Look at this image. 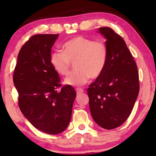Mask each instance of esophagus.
Masks as SVG:
<instances>
[{
  "instance_id": "obj_1",
  "label": "esophagus",
  "mask_w": 156,
  "mask_h": 156,
  "mask_svg": "<svg viewBox=\"0 0 156 156\" xmlns=\"http://www.w3.org/2000/svg\"><path fill=\"white\" fill-rule=\"evenodd\" d=\"M76 94H80L84 92V89H81V88H76Z\"/></svg>"
}]
</instances>
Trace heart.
Wrapping results in <instances>:
<instances>
[{
    "mask_svg": "<svg viewBox=\"0 0 156 156\" xmlns=\"http://www.w3.org/2000/svg\"><path fill=\"white\" fill-rule=\"evenodd\" d=\"M107 57V47L104 42L77 36L65 42L62 51L51 54L50 64L57 73L65 76L69 73L71 62H74L75 70L64 83L78 87L86 84L90 77H99L106 67Z\"/></svg>",
    "mask_w": 156,
    "mask_h": 156,
    "instance_id": "b5f03b06",
    "label": "heart"
}]
</instances>
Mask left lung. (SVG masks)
<instances>
[{
  "mask_svg": "<svg viewBox=\"0 0 156 156\" xmlns=\"http://www.w3.org/2000/svg\"><path fill=\"white\" fill-rule=\"evenodd\" d=\"M98 33L106 39L108 57L105 69L87 89L91 116L99 126L114 129L131 114L139 92L137 65L120 35L108 27Z\"/></svg>",
  "mask_w": 156,
  "mask_h": 156,
  "instance_id": "1",
  "label": "left lung"
}]
</instances>
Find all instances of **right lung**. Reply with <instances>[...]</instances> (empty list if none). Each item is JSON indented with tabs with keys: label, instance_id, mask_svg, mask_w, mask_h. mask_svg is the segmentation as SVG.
I'll return each instance as SVG.
<instances>
[{
	"label": "right lung",
	"instance_id": "1",
	"mask_svg": "<svg viewBox=\"0 0 156 156\" xmlns=\"http://www.w3.org/2000/svg\"><path fill=\"white\" fill-rule=\"evenodd\" d=\"M58 34L35 35L20 49L13 74L21 112L44 133L56 135L67 129L76 97L73 87H61L50 64L51 48Z\"/></svg>",
	"mask_w": 156,
	"mask_h": 156
}]
</instances>
